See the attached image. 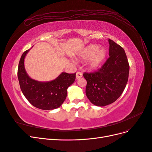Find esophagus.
Here are the masks:
<instances>
[{
    "instance_id": "1",
    "label": "esophagus",
    "mask_w": 152,
    "mask_h": 152,
    "mask_svg": "<svg viewBox=\"0 0 152 152\" xmlns=\"http://www.w3.org/2000/svg\"><path fill=\"white\" fill-rule=\"evenodd\" d=\"M82 77V73L80 72H77L76 73V79H80V78H81Z\"/></svg>"
}]
</instances>
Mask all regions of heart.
I'll return each instance as SVG.
<instances>
[{
    "mask_svg": "<svg viewBox=\"0 0 152 152\" xmlns=\"http://www.w3.org/2000/svg\"><path fill=\"white\" fill-rule=\"evenodd\" d=\"M82 59H89L91 68L96 69L102 66L107 57V50L103 48H99L96 44H89L80 53Z\"/></svg>",
    "mask_w": 152,
    "mask_h": 152,
    "instance_id": "1",
    "label": "heart"
}]
</instances>
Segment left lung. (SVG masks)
I'll use <instances>...</instances> for the list:
<instances>
[{
	"label": "left lung",
	"instance_id": "1",
	"mask_svg": "<svg viewBox=\"0 0 152 152\" xmlns=\"http://www.w3.org/2000/svg\"><path fill=\"white\" fill-rule=\"evenodd\" d=\"M110 57L93 73L85 72L86 94L93 104L98 107L111 104L120 97L128 81L129 65L124 49L108 39Z\"/></svg>",
	"mask_w": 152,
	"mask_h": 152
}]
</instances>
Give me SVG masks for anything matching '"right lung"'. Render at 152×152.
<instances>
[{
  "label": "right lung",
  "mask_w": 152,
  "mask_h": 152,
  "mask_svg": "<svg viewBox=\"0 0 152 152\" xmlns=\"http://www.w3.org/2000/svg\"><path fill=\"white\" fill-rule=\"evenodd\" d=\"M30 49L23 53L18 69V77L23 94L35 107L45 110L56 109L63 104L68 87L75 80L76 73L62 72L56 79L39 82L31 79L25 70L24 61Z\"/></svg>",
  "instance_id": "obj_1"
}]
</instances>
